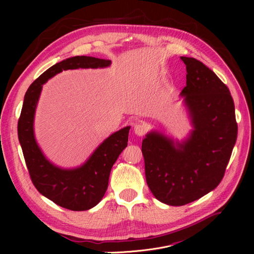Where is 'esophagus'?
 <instances>
[{
	"label": "esophagus",
	"mask_w": 254,
	"mask_h": 254,
	"mask_svg": "<svg viewBox=\"0 0 254 254\" xmlns=\"http://www.w3.org/2000/svg\"><path fill=\"white\" fill-rule=\"evenodd\" d=\"M148 130V127L147 125L145 124V123H142V122H137L134 124V128H133V131L136 135L139 136H142L144 135L146 132H147Z\"/></svg>",
	"instance_id": "obj_1"
}]
</instances>
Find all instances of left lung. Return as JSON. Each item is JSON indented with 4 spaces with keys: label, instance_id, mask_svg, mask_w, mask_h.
Instances as JSON below:
<instances>
[{
    "label": "left lung",
    "instance_id": "8db88e82",
    "mask_svg": "<svg viewBox=\"0 0 254 254\" xmlns=\"http://www.w3.org/2000/svg\"><path fill=\"white\" fill-rule=\"evenodd\" d=\"M187 66L181 96L194 130L182 143L156 131L142 142L146 182L159 201L184 205L216 188L224 178L237 137L231 93L201 61L180 57Z\"/></svg>",
    "mask_w": 254,
    "mask_h": 254
}]
</instances>
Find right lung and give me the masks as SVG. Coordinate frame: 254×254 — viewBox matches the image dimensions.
<instances>
[{"label": "right lung", "instance_id": "1", "mask_svg": "<svg viewBox=\"0 0 254 254\" xmlns=\"http://www.w3.org/2000/svg\"><path fill=\"white\" fill-rule=\"evenodd\" d=\"M110 60L75 56L54 64L42 73L26 94L18 122V136L27 170L39 193L71 211H86L102 200L108 189L111 168L128 142L130 127L114 132L98 146L86 163L73 170H63L43 156L34 134V118L42 84L53 76L74 68L109 66Z\"/></svg>", "mask_w": 254, "mask_h": 254}]
</instances>
